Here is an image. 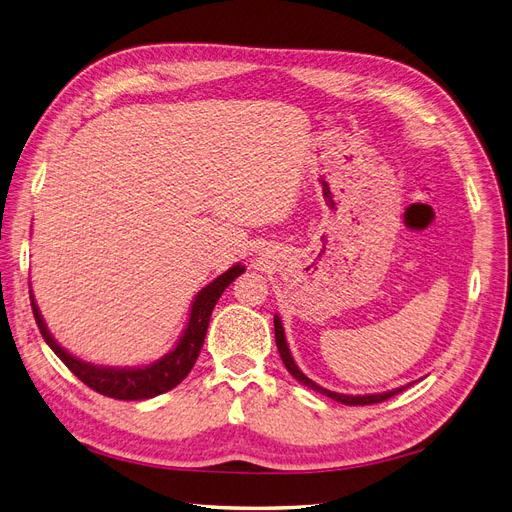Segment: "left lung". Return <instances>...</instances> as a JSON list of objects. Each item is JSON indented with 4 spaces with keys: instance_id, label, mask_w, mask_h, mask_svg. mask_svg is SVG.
Listing matches in <instances>:
<instances>
[{
    "instance_id": "8db88e82",
    "label": "left lung",
    "mask_w": 512,
    "mask_h": 512,
    "mask_svg": "<svg viewBox=\"0 0 512 512\" xmlns=\"http://www.w3.org/2000/svg\"><path fill=\"white\" fill-rule=\"evenodd\" d=\"M274 333H276V346H278V352H280V358H282V363H285V367H287V371L295 377L297 382H301L304 386H308V388H312V390H316L318 394H323V396H327V399H331V401H335V403H342V405H373V403H382V401H388L390 396H394V394H399V392H403L405 388H396V390H390V392H382V394H365V396H352V394H339V392H331V390H327V388H323V386H318V384H314L310 377H306L304 373L299 371V367L295 365V361H293V356H291V352H289V346H287V339H285V329H282V325H280V318L278 316H274Z\"/></svg>"
}]
</instances>
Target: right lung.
<instances>
[{
    "label": "right lung",
    "mask_w": 512,
    "mask_h": 512,
    "mask_svg": "<svg viewBox=\"0 0 512 512\" xmlns=\"http://www.w3.org/2000/svg\"><path fill=\"white\" fill-rule=\"evenodd\" d=\"M242 272H244V266L238 263V266L230 268L225 274L215 278L211 285H206L196 295L192 312H189V323L179 339L177 348L170 350L166 356H162L160 361L139 369H111V367H97V365L80 361V358H75L73 354H69L65 348H61L54 342L33 297H31V308H33L35 323L40 327V333L46 339V344L54 350V354L61 358V361L67 365V369L78 377V380H82L88 388L97 390L99 394L111 396V399L143 401V399H151V396L173 390L185 380V375L192 371L196 358L202 350L208 320H211L217 299Z\"/></svg>",
    "instance_id": "add662e5"
}]
</instances>
